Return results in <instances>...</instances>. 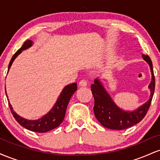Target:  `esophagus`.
Here are the masks:
<instances>
[{
	"label": "esophagus",
	"mask_w": 160,
	"mask_h": 160,
	"mask_svg": "<svg viewBox=\"0 0 160 160\" xmlns=\"http://www.w3.org/2000/svg\"><path fill=\"white\" fill-rule=\"evenodd\" d=\"M79 85H80V86H87V80H80V82H79Z\"/></svg>",
	"instance_id": "esophagus-1"
}]
</instances>
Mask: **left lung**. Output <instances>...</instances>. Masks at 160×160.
Listing matches in <instances>:
<instances>
[{
	"label": "left lung",
	"instance_id": "1",
	"mask_svg": "<svg viewBox=\"0 0 160 160\" xmlns=\"http://www.w3.org/2000/svg\"><path fill=\"white\" fill-rule=\"evenodd\" d=\"M142 57L150 65L152 74V80L149 85L150 98L135 111H126L119 108L98 79H95L94 83L92 84L91 90L95 99L94 113L97 120L104 127L114 130L126 129L141 122L148 113L155 89V77L150 58L144 54L142 55Z\"/></svg>",
	"mask_w": 160,
	"mask_h": 160
}]
</instances>
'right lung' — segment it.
<instances>
[{
	"mask_svg": "<svg viewBox=\"0 0 160 160\" xmlns=\"http://www.w3.org/2000/svg\"><path fill=\"white\" fill-rule=\"evenodd\" d=\"M32 43L33 42L32 40H26L24 43L22 47L13 55V56L11 58L10 64H9L8 71L10 68L11 65H12V62L15 60L16 57L18 56V55H19L22 50H25V49L32 47ZM77 89H78V86H77L76 82L66 86L63 89V90H62L61 94L58 96V98L57 99L56 104L53 106V108L49 111L48 113H47V114L43 116V117H41L39 120H26V119H24L22 117H19L12 110V108L10 102H9V107H10V111L12 112V115H13L16 120L22 126H23L24 128H27V129L30 130V131L35 132H47L58 127L62 123L64 118H65L66 109H67L68 104L70 99H71V96L74 93V92L77 91Z\"/></svg>",
	"mask_w": 160,
	"mask_h": 160,
	"instance_id": "1",
	"label": "right lung"
}]
</instances>
